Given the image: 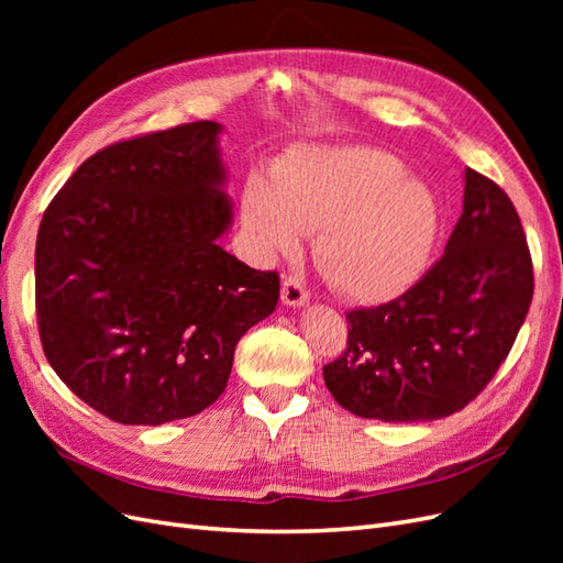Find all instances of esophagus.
Instances as JSON below:
<instances>
[{"mask_svg":"<svg viewBox=\"0 0 563 563\" xmlns=\"http://www.w3.org/2000/svg\"><path fill=\"white\" fill-rule=\"evenodd\" d=\"M310 300L308 288L300 284V279L296 277H284L282 282V302L288 305V308H300Z\"/></svg>","mask_w":563,"mask_h":563,"instance_id":"1","label":"esophagus"}]
</instances>
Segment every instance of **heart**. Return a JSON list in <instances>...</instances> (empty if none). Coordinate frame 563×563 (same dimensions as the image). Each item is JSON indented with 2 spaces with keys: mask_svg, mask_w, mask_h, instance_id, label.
<instances>
[{
  "mask_svg": "<svg viewBox=\"0 0 563 563\" xmlns=\"http://www.w3.org/2000/svg\"><path fill=\"white\" fill-rule=\"evenodd\" d=\"M242 220L269 255H294L300 232L317 234L314 263L335 291L380 305L428 269L441 203L385 150L305 147L277 166L272 185L261 176L246 180Z\"/></svg>",
  "mask_w": 563,
  "mask_h": 563,
  "instance_id": "obj_1",
  "label": "heart"
}]
</instances>
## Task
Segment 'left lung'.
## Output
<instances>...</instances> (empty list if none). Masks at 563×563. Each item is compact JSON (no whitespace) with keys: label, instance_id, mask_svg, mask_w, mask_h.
<instances>
[{"label":"left lung","instance_id":"1","mask_svg":"<svg viewBox=\"0 0 563 563\" xmlns=\"http://www.w3.org/2000/svg\"><path fill=\"white\" fill-rule=\"evenodd\" d=\"M531 300L533 263L515 203L465 168L463 216L444 255L399 298L345 314L347 347L323 366V383L354 416L446 418L496 376Z\"/></svg>","mask_w":563,"mask_h":563}]
</instances>
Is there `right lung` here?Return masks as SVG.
<instances>
[{
	"mask_svg": "<svg viewBox=\"0 0 563 563\" xmlns=\"http://www.w3.org/2000/svg\"><path fill=\"white\" fill-rule=\"evenodd\" d=\"M218 133L203 119L98 150L44 211L42 347L114 422L201 413L223 395L240 338L277 308V272L218 244L232 223Z\"/></svg>",
	"mask_w": 563,
	"mask_h": 563,
	"instance_id": "1",
	"label": "right lung"
}]
</instances>
